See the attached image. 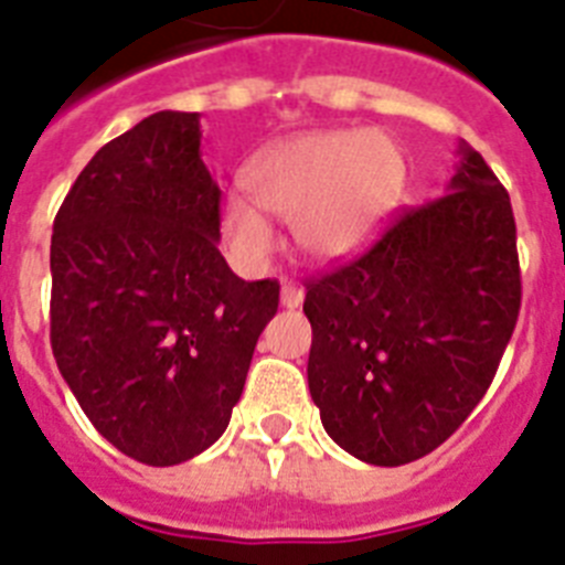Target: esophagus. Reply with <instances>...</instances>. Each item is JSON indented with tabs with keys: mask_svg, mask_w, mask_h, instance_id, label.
Wrapping results in <instances>:
<instances>
[{
	"mask_svg": "<svg viewBox=\"0 0 565 565\" xmlns=\"http://www.w3.org/2000/svg\"><path fill=\"white\" fill-rule=\"evenodd\" d=\"M279 300H282V306L286 308H297V306H302V300H306V291H302L300 286H294V282H282V294H279Z\"/></svg>",
	"mask_w": 565,
	"mask_h": 565,
	"instance_id": "1",
	"label": "esophagus"
}]
</instances>
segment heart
Here are the masks:
<instances>
[{
  "label": "heart",
  "instance_id": "heart-1",
  "mask_svg": "<svg viewBox=\"0 0 565 565\" xmlns=\"http://www.w3.org/2000/svg\"><path fill=\"white\" fill-rule=\"evenodd\" d=\"M399 185L403 157L385 134H306L271 148L254 166L248 177L254 202L228 196L225 231L243 257H268L274 228L265 210L294 225L308 257L331 263L377 231Z\"/></svg>",
  "mask_w": 565,
  "mask_h": 565
}]
</instances>
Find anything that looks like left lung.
Segmentation results:
<instances>
[{"instance_id": "1", "label": "left lung", "mask_w": 565, "mask_h": 565, "mask_svg": "<svg viewBox=\"0 0 565 565\" xmlns=\"http://www.w3.org/2000/svg\"><path fill=\"white\" fill-rule=\"evenodd\" d=\"M460 153L448 194L306 282L311 399L331 440L371 466L446 443L489 392L518 326L509 191L469 145Z\"/></svg>"}]
</instances>
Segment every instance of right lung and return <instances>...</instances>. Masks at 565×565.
Returning <instances> with one entry per match:
<instances>
[{
    "label": "right lung",
    "instance_id": "obj_1",
    "mask_svg": "<svg viewBox=\"0 0 565 565\" xmlns=\"http://www.w3.org/2000/svg\"><path fill=\"white\" fill-rule=\"evenodd\" d=\"M200 137V114L145 117L94 153L53 220V356L96 431L145 466L223 437L279 306L277 279L245 282L216 248Z\"/></svg>",
    "mask_w": 565,
    "mask_h": 565
}]
</instances>
